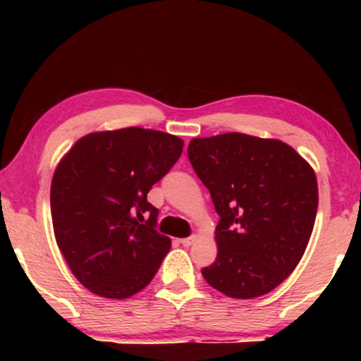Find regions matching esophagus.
Returning <instances> with one entry per match:
<instances>
[{
    "label": "esophagus",
    "mask_w": 361,
    "mask_h": 361,
    "mask_svg": "<svg viewBox=\"0 0 361 361\" xmlns=\"http://www.w3.org/2000/svg\"><path fill=\"white\" fill-rule=\"evenodd\" d=\"M180 243L183 244V246H192V244L195 243V238L192 235V238H183V239H180Z\"/></svg>",
    "instance_id": "1"
}]
</instances>
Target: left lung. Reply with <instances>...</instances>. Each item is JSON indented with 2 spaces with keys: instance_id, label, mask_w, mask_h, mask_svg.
Wrapping results in <instances>:
<instances>
[{
  "instance_id": "obj_1",
  "label": "left lung",
  "mask_w": 361,
  "mask_h": 361,
  "mask_svg": "<svg viewBox=\"0 0 361 361\" xmlns=\"http://www.w3.org/2000/svg\"><path fill=\"white\" fill-rule=\"evenodd\" d=\"M188 159L221 215L217 258L202 275L233 299L276 288L304 256L316 221V173L279 139L229 132L192 139Z\"/></svg>"
}]
</instances>
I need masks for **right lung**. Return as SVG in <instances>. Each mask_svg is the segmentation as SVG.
Instances as JSON below:
<instances>
[{"label": "right lung", "instance_id": "add662e5", "mask_svg": "<svg viewBox=\"0 0 361 361\" xmlns=\"http://www.w3.org/2000/svg\"><path fill=\"white\" fill-rule=\"evenodd\" d=\"M181 151L176 135L127 127L91 132L59 161L51 185L54 235L91 293L127 299L154 279L171 241L154 229L157 209L147 193ZM144 213L149 219L139 224Z\"/></svg>", "mask_w": 361, "mask_h": 361}]
</instances>
